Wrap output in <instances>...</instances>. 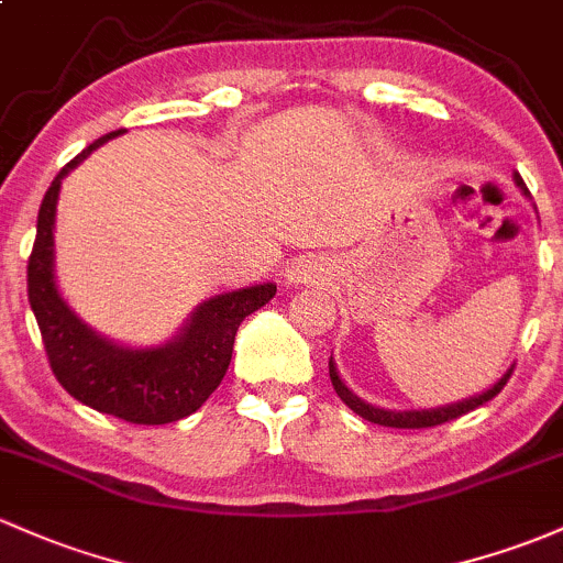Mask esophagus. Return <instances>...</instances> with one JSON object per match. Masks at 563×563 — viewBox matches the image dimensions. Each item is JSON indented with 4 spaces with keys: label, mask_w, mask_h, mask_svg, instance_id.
<instances>
[{
    "label": "esophagus",
    "mask_w": 563,
    "mask_h": 563,
    "mask_svg": "<svg viewBox=\"0 0 563 563\" xmlns=\"http://www.w3.org/2000/svg\"><path fill=\"white\" fill-rule=\"evenodd\" d=\"M322 274H324V263H322V260L313 257V255L298 257L287 268V279L295 282V284H313V282L322 279Z\"/></svg>",
    "instance_id": "1"
}]
</instances>
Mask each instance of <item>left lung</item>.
<instances>
[{
  "instance_id": "8db88e82",
  "label": "left lung",
  "mask_w": 563,
  "mask_h": 563,
  "mask_svg": "<svg viewBox=\"0 0 563 563\" xmlns=\"http://www.w3.org/2000/svg\"><path fill=\"white\" fill-rule=\"evenodd\" d=\"M512 179H516V185L521 187L523 196H529V190H526L521 174L516 172V174H512ZM510 376H512V365L507 367V373L497 380V384L488 386V389L481 391V395L467 397V400H459V402H451V405H440V408L386 410V408H376V405L360 400V397H356L354 391L349 389L346 384H343V378L338 376V367H335V362H332V356H330V380H332V389L338 391V397H341V400L346 402L356 416H362L365 421H373V424H380V427H397V429H424V427H438V424H445V421L459 419V416L475 410L477 405H483V402L492 400V397H497L501 391V386L507 384V378H510Z\"/></svg>"
}]
</instances>
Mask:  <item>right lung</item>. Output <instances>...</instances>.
I'll list each match as a JSON object with an SVG mask.
<instances>
[{"mask_svg": "<svg viewBox=\"0 0 563 563\" xmlns=\"http://www.w3.org/2000/svg\"><path fill=\"white\" fill-rule=\"evenodd\" d=\"M120 134H125V129L88 144L47 187L26 268L29 303L37 317L53 373L75 400L131 424H168L196 413L220 386L231 365L235 330L252 311L274 298L276 284H255L203 300L183 330L161 346H123L82 322L56 284V203L66 174Z\"/></svg>", "mask_w": 563, "mask_h": 563, "instance_id": "right-lung-1", "label": "right lung"}]
</instances>
